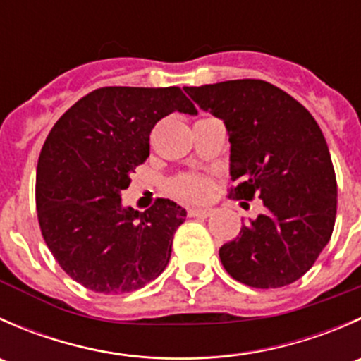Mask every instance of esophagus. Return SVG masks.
I'll return each mask as SVG.
<instances>
[{"label":"esophagus","instance_id":"esophagus-1","mask_svg":"<svg viewBox=\"0 0 361 361\" xmlns=\"http://www.w3.org/2000/svg\"><path fill=\"white\" fill-rule=\"evenodd\" d=\"M211 213H213L211 209H197V207L188 209V216H194V218H207L211 216Z\"/></svg>","mask_w":361,"mask_h":361}]
</instances>
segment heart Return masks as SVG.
Returning <instances> with one entry per match:
<instances>
[{
  "label": "heart",
  "mask_w": 361,
  "mask_h": 361,
  "mask_svg": "<svg viewBox=\"0 0 361 361\" xmlns=\"http://www.w3.org/2000/svg\"><path fill=\"white\" fill-rule=\"evenodd\" d=\"M171 194L181 201L202 202L207 201L213 194V183L209 178L201 174H181L171 183Z\"/></svg>",
  "instance_id": "obj_1"
}]
</instances>
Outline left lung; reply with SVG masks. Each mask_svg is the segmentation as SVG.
<instances>
[{
    "label": "left lung",
    "instance_id": "obj_1",
    "mask_svg": "<svg viewBox=\"0 0 361 361\" xmlns=\"http://www.w3.org/2000/svg\"><path fill=\"white\" fill-rule=\"evenodd\" d=\"M185 92L224 120L231 143L228 197L265 211L220 248L225 271L253 288H279L305 274L329 245L337 181L329 147L312 115L264 80H228Z\"/></svg>",
    "mask_w": 361,
    "mask_h": 361
}]
</instances>
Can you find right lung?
Returning a JSON list of instances; mask_svg holds the SVG:
<instances>
[{
  "label": "right lung",
  "instance_id": "1",
  "mask_svg": "<svg viewBox=\"0 0 361 361\" xmlns=\"http://www.w3.org/2000/svg\"><path fill=\"white\" fill-rule=\"evenodd\" d=\"M173 111L197 115L178 87H101L76 101L47 136L36 167L43 239L69 278L97 293H129L162 274L187 211L157 199L122 206L150 133Z\"/></svg>",
  "mask_w": 361,
  "mask_h": 361
}]
</instances>
